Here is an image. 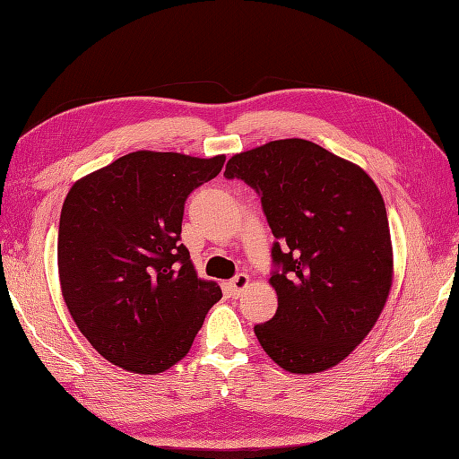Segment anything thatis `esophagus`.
<instances>
[{
    "instance_id": "esophagus-1",
    "label": "esophagus",
    "mask_w": 459,
    "mask_h": 459,
    "mask_svg": "<svg viewBox=\"0 0 459 459\" xmlns=\"http://www.w3.org/2000/svg\"><path fill=\"white\" fill-rule=\"evenodd\" d=\"M248 287V275L247 273H238L230 281V290H231V297H239L243 290Z\"/></svg>"
}]
</instances>
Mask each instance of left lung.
Wrapping results in <instances>:
<instances>
[{
  "label": "left lung",
  "instance_id": "8db88e82",
  "mask_svg": "<svg viewBox=\"0 0 459 459\" xmlns=\"http://www.w3.org/2000/svg\"><path fill=\"white\" fill-rule=\"evenodd\" d=\"M224 176L256 189L275 238L277 310L255 325L264 352L290 373L337 366L368 337L393 287L381 191L358 164L299 137L238 152Z\"/></svg>",
  "mask_w": 459,
  "mask_h": 459
}]
</instances>
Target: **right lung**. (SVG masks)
I'll return each instance as SVG.
<instances>
[{"instance_id": "add662e5", "label": "right lung", "mask_w": 459, "mask_h": 459, "mask_svg": "<svg viewBox=\"0 0 459 459\" xmlns=\"http://www.w3.org/2000/svg\"><path fill=\"white\" fill-rule=\"evenodd\" d=\"M226 155L135 151L68 191L57 241L61 293L93 349L142 375L182 359L221 299L179 243L189 193L211 182Z\"/></svg>"}]
</instances>
